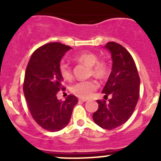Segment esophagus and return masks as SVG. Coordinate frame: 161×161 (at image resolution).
<instances>
[{"mask_svg": "<svg viewBox=\"0 0 161 161\" xmlns=\"http://www.w3.org/2000/svg\"><path fill=\"white\" fill-rule=\"evenodd\" d=\"M79 101L86 102V101H87V100H86V99H79Z\"/></svg>", "mask_w": 161, "mask_h": 161, "instance_id": "esophagus-1", "label": "esophagus"}]
</instances>
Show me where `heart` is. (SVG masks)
Segmentation results:
<instances>
[{
	"label": "heart",
	"mask_w": 161,
	"mask_h": 161,
	"mask_svg": "<svg viewBox=\"0 0 161 161\" xmlns=\"http://www.w3.org/2000/svg\"><path fill=\"white\" fill-rule=\"evenodd\" d=\"M77 62L90 67V75L97 79H104L108 73V65L103 61H98L97 54L91 52H82L74 58ZM59 72L64 81L72 79V72L68 63L61 61L59 64ZM97 84L94 81H82L73 85L71 91L73 94L81 98H89L97 90Z\"/></svg>",
	"instance_id": "b5f03b06"
}]
</instances>
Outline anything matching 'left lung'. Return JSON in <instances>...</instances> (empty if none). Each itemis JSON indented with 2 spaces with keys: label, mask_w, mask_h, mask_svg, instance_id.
I'll return each mask as SVG.
<instances>
[{
  "label": "left lung",
  "mask_w": 161,
  "mask_h": 161,
  "mask_svg": "<svg viewBox=\"0 0 161 161\" xmlns=\"http://www.w3.org/2000/svg\"><path fill=\"white\" fill-rule=\"evenodd\" d=\"M110 52L112 70L102 92L109 103L97 100L98 110L92 118L102 129L111 130L122 125L132 114L139 97L140 79L132 57L125 48L114 42L104 46Z\"/></svg>",
  "instance_id": "left-lung-1"
}]
</instances>
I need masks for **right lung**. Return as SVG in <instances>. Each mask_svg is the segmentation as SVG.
Returning <instances> with one entry per match:
<instances>
[{
	"label": "right lung",
	"instance_id": "obj_1",
	"mask_svg": "<svg viewBox=\"0 0 161 161\" xmlns=\"http://www.w3.org/2000/svg\"><path fill=\"white\" fill-rule=\"evenodd\" d=\"M72 48L60 43L40 47L31 56L25 70L23 92L31 115L43 129L58 131L69 123L75 96L69 95L64 101L57 93L64 90L59 64L65 53Z\"/></svg>",
	"mask_w": 161,
	"mask_h": 161
}]
</instances>
